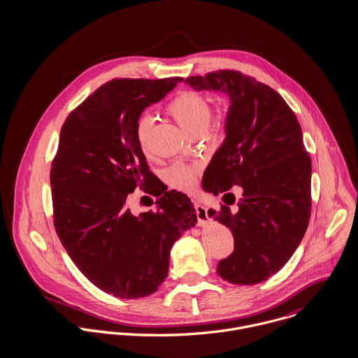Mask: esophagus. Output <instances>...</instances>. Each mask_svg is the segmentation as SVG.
Here are the masks:
<instances>
[{
    "label": "esophagus",
    "instance_id": "34e87169",
    "mask_svg": "<svg viewBox=\"0 0 358 358\" xmlns=\"http://www.w3.org/2000/svg\"><path fill=\"white\" fill-rule=\"evenodd\" d=\"M196 212H197V217H199V224L205 226L208 223V213H206V208L203 205L196 204Z\"/></svg>",
    "mask_w": 358,
    "mask_h": 358
}]
</instances>
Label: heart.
I'll return each mask as SVG.
<instances>
[{"mask_svg":"<svg viewBox=\"0 0 358 358\" xmlns=\"http://www.w3.org/2000/svg\"><path fill=\"white\" fill-rule=\"evenodd\" d=\"M168 111L180 128L190 135L199 129H206L209 125L210 108L208 101L199 92H182L169 103ZM152 122L153 120L150 115H141L136 121L135 136L143 152L148 150ZM165 178L172 186L182 190H190L194 186V168L185 164H173L165 171Z\"/></svg>","mask_w":358,"mask_h":358,"instance_id":"obj_1","label":"heart"}]
</instances>
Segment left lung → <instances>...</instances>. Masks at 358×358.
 <instances>
[{
	"mask_svg": "<svg viewBox=\"0 0 358 358\" xmlns=\"http://www.w3.org/2000/svg\"><path fill=\"white\" fill-rule=\"evenodd\" d=\"M185 83L229 99L226 136L205 169L203 187L224 197L240 185L243 199L234 214L227 205L208 212L234 237V252L217 263L216 273L231 284H259L284 267L308 226L311 161L302 128L281 95L238 71L220 70Z\"/></svg>",
	"mask_w": 358,
	"mask_h": 358,
	"instance_id": "8db88e82",
	"label": "left lung"
}]
</instances>
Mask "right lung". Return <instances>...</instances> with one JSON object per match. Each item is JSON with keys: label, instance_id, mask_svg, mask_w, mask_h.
<instances>
[{"label": "right lung", "instance_id": "add662e5", "mask_svg": "<svg viewBox=\"0 0 358 358\" xmlns=\"http://www.w3.org/2000/svg\"><path fill=\"white\" fill-rule=\"evenodd\" d=\"M180 81L113 80L70 113L60 131L51 169L55 229L78 270L115 298L154 294L168 275L172 245L197 223L180 192L164 193L155 210L139 215L127 205L138 186L155 189L136 121Z\"/></svg>", "mask_w": 358, "mask_h": 358}]
</instances>
